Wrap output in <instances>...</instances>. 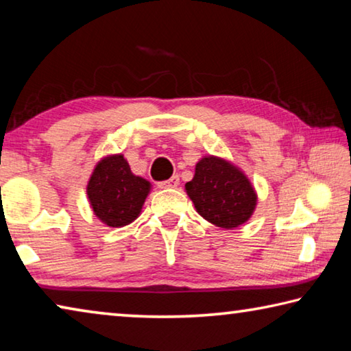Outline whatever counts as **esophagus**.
Instances as JSON below:
<instances>
[{
  "label": "esophagus",
  "mask_w": 351,
  "mask_h": 351,
  "mask_svg": "<svg viewBox=\"0 0 351 351\" xmlns=\"http://www.w3.org/2000/svg\"><path fill=\"white\" fill-rule=\"evenodd\" d=\"M178 186H180V176H178V175H173L170 178V180L158 182L159 189H171V187H178Z\"/></svg>",
  "instance_id": "esophagus-1"
}]
</instances>
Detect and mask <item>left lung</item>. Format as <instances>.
I'll use <instances>...</instances> for the list:
<instances>
[{"mask_svg":"<svg viewBox=\"0 0 351 351\" xmlns=\"http://www.w3.org/2000/svg\"><path fill=\"white\" fill-rule=\"evenodd\" d=\"M186 190L199 215L223 229L246 223L257 204V193L246 175L217 156L201 159Z\"/></svg>","mask_w":351,"mask_h":351,"instance_id":"left-lung-1","label":"left lung"}]
</instances>
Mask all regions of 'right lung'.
<instances>
[{"label": "right lung", "instance_id": "obj_1", "mask_svg": "<svg viewBox=\"0 0 351 351\" xmlns=\"http://www.w3.org/2000/svg\"><path fill=\"white\" fill-rule=\"evenodd\" d=\"M148 192L150 182L133 175L122 154L104 158L94 169L86 187L94 215L111 228H122L134 221Z\"/></svg>", "mask_w": 351, "mask_h": 351}]
</instances>
